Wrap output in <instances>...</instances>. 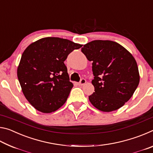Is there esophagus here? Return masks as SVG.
<instances>
[{
	"instance_id": "1",
	"label": "esophagus",
	"mask_w": 153,
	"mask_h": 153,
	"mask_svg": "<svg viewBox=\"0 0 153 153\" xmlns=\"http://www.w3.org/2000/svg\"><path fill=\"white\" fill-rule=\"evenodd\" d=\"M86 80L83 78V79L80 80V82L78 83V85H81V86H82V85H84V84H86Z\"/></svg>"
}]
</instances>
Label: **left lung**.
Listing matches in <instances>:
<instances>
[{
  "mask_svg": "<svg viewBox=\"0 0 153 153\" xmlns=\"http://www.w3.org/2000/svg\"><path fill=\"white\" fill-rule=\"evenodd\" d=\"M82 52L92 62L94 92L89 100L97 109L111 112L130 99L140 82L137 63L128 51L111 40H93Z\"/></svg>",
  "mask_w": 153,
  "mask_h": 153,
  "instance_id": "1",
  "label": "left lung"
}]
</instances>
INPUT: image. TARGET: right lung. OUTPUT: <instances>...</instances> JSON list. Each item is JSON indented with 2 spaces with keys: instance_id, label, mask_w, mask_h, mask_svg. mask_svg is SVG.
Listing matches in <instances>:
<instances>
[{
  "instance_id": "obj_1",
  "label": "right lung",
  "mask_w": 153,
  "mask_h": 153,
  "mask_svg": "<svg viewBox=\"0 0 153 153\" xmlns=\"http://www.w3.org/2000/svg\"><path fill=\"white\" fill-rule=\"evenodd\" d=\"M79 44L56 37L41 38L22 54L17 77L25 97L36 110L50 113L66 102L74 85L64 61Z\"/></svg>"
}]
</instances>
